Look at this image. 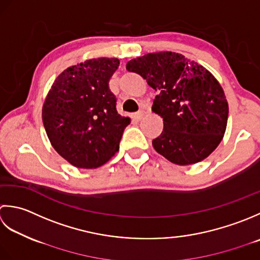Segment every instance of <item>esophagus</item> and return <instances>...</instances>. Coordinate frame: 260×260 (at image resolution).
Here are the masks:
<instances>
[{"instance_id":"34e87169","label":"esophagus","mask_w":260,"mask_h":260,"mask_svg":"<svg viewBox=\"0 0 260 260\" xmlns=\"http://www.w3.org/2000/svg\"><path fill=\"white\" fill-rule=\"evenodd\" d=\"M142 116H144V111H138L134 115H132V118H134L136 121H140L142 119Z\"/></svg>"}]
</instances>
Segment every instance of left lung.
I'll return each mask as SVG.
<instances>
[{"instance_id": "8db88e82", "label": "left lung", "mask_w": 260, "mask_h": 260, "mask_svg": "<svg viewBox=\"0 0 260 260\" xmlns=\"http://www.w3.org/2000/svg\"><path fill=\"white\" fill-rule=\"evenodd\" d=\"M126 70L139 74L158 95L152 111L164 130L155 150L176 165H192L211 155L223 138L229 107L219 82L198 62L160 51L135 58Z\"/></svg>"}]
</instances>
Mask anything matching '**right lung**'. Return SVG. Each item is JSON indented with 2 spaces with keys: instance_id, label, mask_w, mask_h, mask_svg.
I'll list each match as a JSON object with an SVG mask.
<instances>
[{
  "instance_id": "1",
  "label": "right lung",
  "mask_w": 260,
  "mask_h": 260,
  "mask_svg": "<svg viewBox=\"0 0 260 260\" xmlns=\"http://www.w3.org/2000/svg\"><path fill=\"white\" fill-rule=\"evenodd\" d=\"M116 58H98L63 71L42 108V122L51 146L77 168H98L119 150L130 119L116 111L109 82Z\"/></svg>"
}]
</instances>
